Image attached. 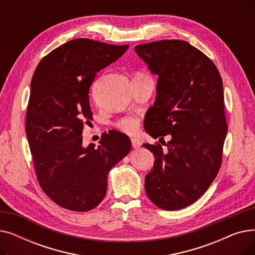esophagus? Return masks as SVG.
Segmentation results:
<instances>
[{"instance_id":"34e87169","label":"esophagus","mask_w":255,"mask_h":255,"mask_svg":"<svg viewBox=\"0 0 255 255\" xmlns=\"http://www.w3.org/2000/svg\"><path fill=\"white\" fill-rule=\"evenodd\" d=\"M131 143H132V148H134V149H138L140 146V142L136 138H131Z\"/></svg>"}]
</instances>
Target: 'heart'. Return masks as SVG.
Instances as JSON below:
<instances>
[{"label":"heart","mask_w":255,"mask_h":255,"mask_svg":"<svg viewBox=\"0 0 255 255\" xmlns=\"http://www.w3.org/2000/svg\"><path fill=\"white\" fill-rule=\"evenodd\" d=\"M118 127L127 133H134L138 128V120L135 118H124L118 123Z\"/></svg>","instance_id":"obj_1"}]
</instances>
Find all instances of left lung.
<instances>
[{"mask_svg":"<svg viewBox=\"0 0 255 255\" xmlns=\"http://www.w3.org/2000/svg\"><path fill=\"white\" fill-rule=\"evenodd\" d=\"M134 50L158 75L144 130L159 140L170 134L166 152L159 143H142L155 158L144 189L158 208L180 210L208 190L221 166L227 133L222 79L215 64L183 40H161Z\"/></svg>","mask_w":255,"mask_h":255,"instance_id":"obj_1","label":"left lung"}]
</instances>
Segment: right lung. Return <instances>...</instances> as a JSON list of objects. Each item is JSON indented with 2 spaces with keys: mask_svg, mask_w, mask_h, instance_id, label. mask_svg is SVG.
Segmentation results:
<instances>
[{
  "mask_svg": "<svg viewBox=\"0 0 255 255\" xmlns=\"http://www.w3.org/2000/svg\"><path fill=\"white\" fill-rule=\"evenodd\" d=\"M127 49L78 38L50 51L34 72L25 134L40 187L62 208H96L106 194L110 170L131 150L129 137L120 131L103 133L97 148L84 146L82 136L92 120L93 80Z\"/></svg>",
  "mask_w": 255,
  "mask_h": 255,
  "instance_id": "1",
  "label": "right lung"
}]
</instances>
